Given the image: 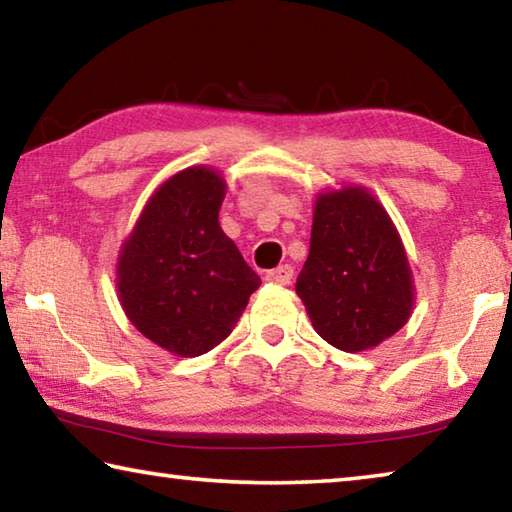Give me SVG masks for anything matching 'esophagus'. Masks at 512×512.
Returning a JSON list of instances; mask_svg holds the SVG:
<instances>
[{
    "label": "esophagus",
    "mask_w": 512,
    "mask_h": 512,
    "mask_svg": "<svg viewBox=\"0 0 512 512\" xmlns=\"http://www.w3.org/2000/svg\"><path fill=\"white\" fill-rule=\"evenodd\" d=\"M266 280L273 284H289L293 280V266L291 264H282L273 268V271L266 273Z\"/></svg>",
    "instance_id": "1"
}]
</instances>
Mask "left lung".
I'll use <instances>...</instances> for the list:
<instances>
[{
	"label": "left lung",
	"instance_id": "1",
	"mask_svg": "<svg viewBox=\"0 0 512 512\" xmlns=\"http://www.w3.org/2000/svg\"><path fill=\"white\" fill-rule=\"evenodd\" d=\"M296 293L316 332L343 352L375 348L406 325L413 309L409 259L368 189L318 194Z\"/></svg>",
	"mask_w": 512,
	"mask_h": 512
}]
</instances>
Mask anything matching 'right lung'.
<instances>
[{
    "label": "right lung",
    "mask_w": 512,
    "mask_h": 512,
    "mask_svg": "<svg viewBox=\"0 0 512 512\" xmlns=\"http://www.w3.org/2000/svg\"><path fill=\"white\" fill-rule=\"evenodd\" d=\"M223 198L214 169H183L155 189L119 253L128 320L178 357H198L230 336L262 284L221 230Z\"/></svg>",
    "instance_id": "right-lung-1"
}]
</instances>
